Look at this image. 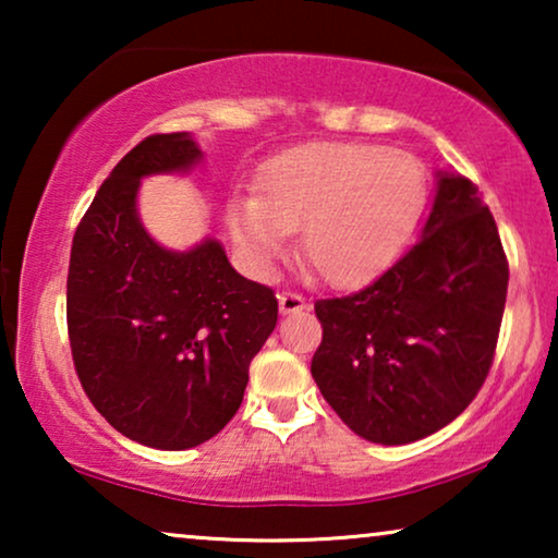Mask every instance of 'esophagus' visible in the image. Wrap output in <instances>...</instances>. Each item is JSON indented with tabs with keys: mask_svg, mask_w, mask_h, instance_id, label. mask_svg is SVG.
Returning <instances> with one entry per match:
<instances>
[{
	"mask_svg": "<svg viewBox=\"0 0 558 558\" xmlns=\"http://www.w3.org/2000/svg\"><path fill=\"white\" fill-rule=\"evenodd\" d=\"M302 310H310V302L304 300L302 294H294V292H281L279 294V312H281V315H294V312H302Z\"/></svg>",
	"mask_w": 558,
	"mask_h": 558,
	"instance_id": "1",
	"label": "esophagus"
}]
</instances>
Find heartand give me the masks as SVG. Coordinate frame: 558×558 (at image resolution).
I'll return each mask as SVG.
<instances>
[{"mask_svg": "<svg viewBox=\"0 0 558 558\" xmlns=\"http://www.w3.org/2000/svg\"><path fill=\"white\" fill-rule=\"evenodd\" d=\"M424 197L422 165L376 144H310L271 159L258 174V197L235 195L228 226L256 269L284 254L300 232L304 262L330 284L376 274L414 226Z\"/></svg>", "mask_w": 558, "mask_h": 558, "instance_id": "1", "label": "heart"}]
</instances>
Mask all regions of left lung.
Masks as SVG:
<instances>
[{"label": "left lung", "mask_w": 558, "mask_h": 558, "mask_svg": "<svg viewBox=\"0 0 558 558\" xmlns=\"http://www.w3.org/2000/svg\"><path fill=\"white\" fill-rule=\"evenodd\" d=\"M506 294L490 208L470 180L437 170L414 246L361 292L315 304L312 378L357 437L388 447L429 437L485 384Z\"/></svg>", "instance_id": "8db88e82"}]
</instances>
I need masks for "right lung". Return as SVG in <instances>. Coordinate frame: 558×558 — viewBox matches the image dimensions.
<instances>
[{
    "label": "right lung",
    "instance_id": "right-lung-1",
    "mask_svg": "<svg viewBox=\"0 0 558 558\" xmlns=\"http://www.w3.org/2000/svg\"><path fill=\"white\" fill-rule=\"evenodd\" d=\"M193 134H155L109 178L73 235L68 335L83 391L113 429L180 452L231 422L248 365L277 327V296L241 277L223 243L185 251L149 235L142 180L203 162Z\"/></svg>",
    "mask_w": 558,
    "mask_h": 558
}]
</instances>
